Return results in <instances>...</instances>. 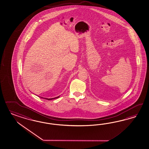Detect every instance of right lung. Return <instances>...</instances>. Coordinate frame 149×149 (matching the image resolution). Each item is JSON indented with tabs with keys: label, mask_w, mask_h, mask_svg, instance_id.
I'll use <instances>...</instances> for the list:
<instances>
[{
	"label": "right lung",
	"mask_w": 149,
	"mask_h": 149,
	"mask_svg": "<svg viewBox=\"0 0 149 149\" xmlns=\"http://www.w3.org/2000/svg\"><path fill=\"white\" fill-rule=\"evenodd\" d=\"M60 97V96H58V97H55V98H44V97H41V98H45V99H46V100H53V99H55V98H58Z\"/></svg>",
	"instance_id": "add662e5"
}]
</instances>
